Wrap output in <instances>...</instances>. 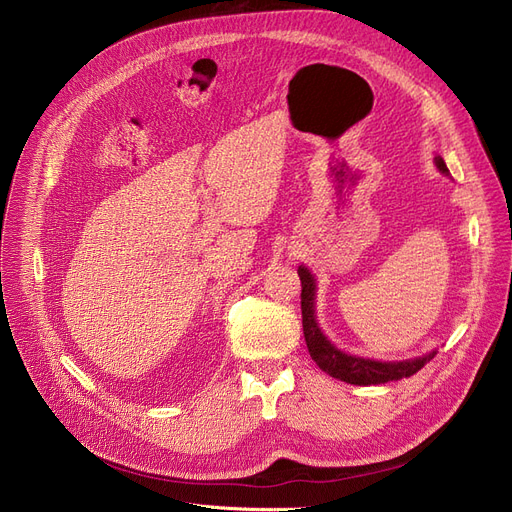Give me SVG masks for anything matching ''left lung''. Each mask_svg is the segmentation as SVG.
<instances>
[{
	"label": "left lung",
	"instance_id": "8db88e82",
	"mask_svg": "<svg viewBox=\"0 0 512 512\" xmlns=\"http://www.w3.org/2000/svg\"><path fill=\"white\" fill-rule=\"evenodd\" d=\"M436 166L442 174H448V168L444 159L438 155ZM299 278H301V311H303V334L309 348L311 359L319 365L321 371L330 373L332 378L342 380L346 384L355 386H371V384H386L392 380L411 378L425 363L436 357L434 353H427L423 357L407 359V361H373L363 359L357 355H348L340 348H336L326 334L321 332L315 319V278L307 270L305 265L299 267Z\"/></svg>",
	"mask_w": 512,
	"mask_h": 512
}]
</instances>
